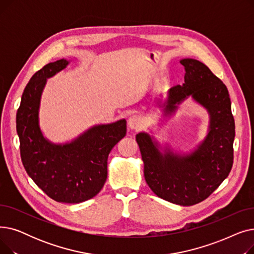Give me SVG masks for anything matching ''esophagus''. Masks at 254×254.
I'll return each mask as SVG.
<instances>
[{
  "label": "esophagus",
  "mask_w": 254,
  "mask_h": 254,
  "mask_svg": "<svg viewBox=\"0 0 254 254\" xmlns=\"http://www.w3.org/2000/svg\"><path fill=\"white\" fill-rule=\"evenodd\" d=\"M143 125V120L139 115H131L127 120V126L130 129H139Z\"/></svg>",
  "instance_id": "1"
}]
</instances>
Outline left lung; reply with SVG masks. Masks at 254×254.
I'll use <instances>...</instances> for the list:
<instances>
[{
    "mask_svg": "<svg viewBox=\"0 0 254 254\" xmlns=\"http://www.w3.org/2000/svg\"><path fill=\"white\" fill-rule=\"evenodd\" d=\"M184 65L183 85L170 88L163 104L165 115L190 96L207 109L209 132L197 148L179 155L159 145L147 132L136 136L144 163V177L161 198L181 206H192L206 199L229 176L234 162L235 119L229 90L208 66L193 59L180 61Z\"/></svg>",
    "mask_w": 254,
    "mask_h": 254,
    "instance_id": "obj_1",
    "label": "left lung"
}]
</instances>
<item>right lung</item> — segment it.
I'll return each instance as SVG.
<instances>
[{"label":"right lung","instance_id":"right-lung-1","mask_svg":"<svg viewBox=\"0 0 254 254\" xmlns=\"http://www.w3.org/2000/svg\"><path fill=\"white\" fill-rule=\"evenodd\" d=\"M69 64L60 60L36 72L26 84L16 113V130L22 165L33 181L60 203L77 204L97 195L107 179V159L127 134L126 119L90 127L65 144L44 138L39 108L47 78Z\"/></svg>","mask_w":254,"mask_h":254}]
</instances>
